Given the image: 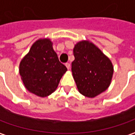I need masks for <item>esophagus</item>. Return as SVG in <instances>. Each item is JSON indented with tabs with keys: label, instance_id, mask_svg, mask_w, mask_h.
<instances>
[{
	"label": "esophagus",
	"instance_id": "esophagus-1",
	"mask_svg": "<svg viewBox=\"0 0 135 135\" xmlns=\"http://www.w3.org/2000/svg\"><path fill=\"white\" fill-rule=\"evenodd\" d=\"M65 65H66V68H67L68 69H70V63H66Z\"/></svg>",
	"mask_w": 135,
	"mask_h": 135
}]
</instances>
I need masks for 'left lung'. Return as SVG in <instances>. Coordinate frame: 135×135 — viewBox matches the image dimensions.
Wrapping results in <instances>:
<instances>
[{
	"label": "left lung",
	"mask_w": 135,
	"mask_h": 135,
	"mask_svg": "<svg viewBox=\"0 0 135 135\" xmlns=\"http://www.w3.org/2000/svg\"><path fill=\"white\" fill-rule=\"evenodd\" d=\"M72 76L79 93L94 98L105 92L111 83L114 66L110 60L95 45L82 40L73 49Z\"/></svg>",
	"instance_id": "8db88e82"
}]
</instances>
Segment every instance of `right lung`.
<instances>
[{"label": "right lung", "instance_id": "right-lung-1", "mask_svg": "<svg viewBox=\"0 0 135 135\" xmlns=\"http://www.w3.org/2000/svg\"><path fill=\"white\" fill-rule=\"evenodd\" d=\"M52 45L49 38L36 40L19 64V74L25 88L42 98L56 90L67 71L60 62Z\"/></svg>", "mask_w": 135, "mask_h": 135}]
</instances>
